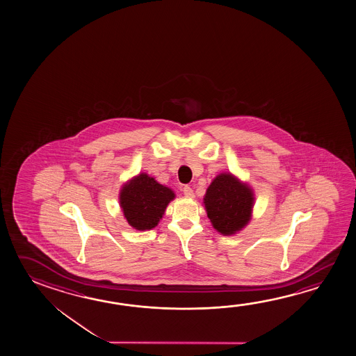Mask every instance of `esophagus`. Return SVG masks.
I'll use <instances>...</instances> for the list:
<instances>
[{
  "instance_id": "34e87169",
  "label": "esophagus",
  "mask_w": 356,
  "mask_h": 356,
  "mask_svg": "<svg viewBox=\"0 0 356 356\" xmlns=\"http://www.w3.org/2000/svg\"><path fill=\"white\" fill-rule=\"evenodd\" d=\"M183 193L186 197H191V198H193L194 197V191L192 189V187H189V186H184L183 188Z\"/></svg>"
}]
</instances>
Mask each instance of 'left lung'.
I'll use <instances>...</instances> for the list:
<instances>
[{
    "instance_id": "obj_1",
    "label": "left lung",
    "mask_w": 356,
    "mask_h": 356,
    "mask_svg": "<svg viewBox=\"0 0 356 356\" xmlns=\"http://www.w3.org/2000/svg\"><path fill=\"white\" fill-rule=\"evenodd\" d=\"M253 203L252 189L227 173L211 181L204 197L208 218L213 227L224 235L234 234L247 225Z\"/></svg>"
}]
</instances>
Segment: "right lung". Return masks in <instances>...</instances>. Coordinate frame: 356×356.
I'll return each instance as SVG.
<instances>
[{
    "instance_id": "1",
    "label": "right lung",
    "mask_w": 356,
    "mask_h": 356,
    "mask_svg": "<svg viewBox=\"0 0 356 356\" xmlns=\"http://www.w3.org/2000/svg\"><path fill=\"white\" fill-rule=\"evenodd\" d=\"M173 198L172 189L142 173L122 188L120 202L128 224L134 229L148 230L157 225Z\"/></svg>"
}]
</instances>
